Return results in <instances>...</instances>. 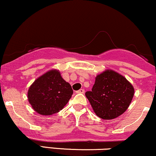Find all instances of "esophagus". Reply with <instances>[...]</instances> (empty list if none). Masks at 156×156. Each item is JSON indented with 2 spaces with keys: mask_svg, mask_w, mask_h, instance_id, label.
Wrapping results in <instances>:
<instances>
[{
  "mask_svg": "<svg viewBox=\"0 0 156 156\" xmlns=\"http://www.w3.org/2000/svg\"><path fill=\"white\" fill-rule=\"evenodd\" d=\"M84 92H85V90L83 89H80L79 90L76 91V93H78V94H83Z\"/></svg>",
  "mask_w": 156,
  "mask_h": 156,
  "instance_id": "esophagus-1",
  "label": "esophagus"
}]
</instances>
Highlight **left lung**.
I'll use <instances>...</instances> for the list:
<instances>
[{"instance_id": "obj_1", "label": "left lung", "mask_w": 156, "mask_h": 156, "mask_svg": "<svg viewBox=\"0 0 156 156\" xmlns=\"http://www.w3.org/2000/svg\"><path fill=\"white\" fill-rule=\"evenodd\" d=\"M133 94L132 84L112 69L98 75L92 91L85 93L96 115L103 119H113L122 114Z\"/></svg>"}]
</instances>
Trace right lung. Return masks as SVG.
I'll use <instances>...</instances> for the list:
<instances>
[{"mask_svg":"<svg viewBox=\"0 0 156 156\" xmlns=\"http://www.w3.org/2000/svg\"><path fill=\"white\" fill-rule=\"evenodd\" d=\"M70 84L66 82L57 69L39 77L28 91L32 108L41 115H52L62 110L72 97Z\"/></svg>","mask_w":156,"mask_h":156,"instance_id":"right-lung-1","label":"right lung"}]
</instances>
